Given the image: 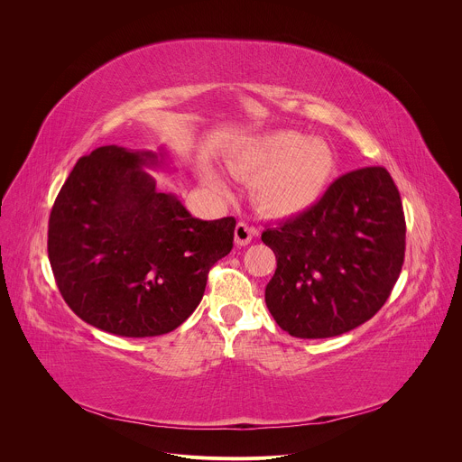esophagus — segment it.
<instances>
[{
    "label": "esophagus",
    "instance_id": "obj_1",
    "mask_svg": "<svg viewBox=\"0 0 462 462\" xmlns=\"http://www.w3.org/2000/svg\"><path fill=\"white\" fill-rule=\"evenodd\" d=\"M254 234H255V230H254V228H250L246 223L239 221V223L236 225V230H234V239H236V245H239V246H245V245H248V243L252 241Z\"/></svg>",
    "mask_w": 462,
    "mask_h": 462
}]
</instances>
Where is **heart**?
Listing matches in <instances>:
<instances>
[{
  "instance_id": "1",
  "label": "heart",
  "mask_w": 462,
  "mask_h": 462,
  "mask_svg": "<svg viewBox=\"0 0 462 462\" xmlns=\"http://www.w3.org/2000/svg\"><path fill=\"white\" fill-rule=\"evenodd\" d=\"M228 168L252 179L250 197L259 212L292 217L321 199L335 177L337 157L323 139H305L283 129L243 143L230 153ZM205 180L217 191H226L225 180L214 171H207Z\"/></svg>"
}]
</instances>
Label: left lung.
I'll use <instances>...</instances> for the list:
<instances>
[{"mask_svg": "<svg viewBox=\"0 0 462 462\" xmlns=\"http://www.w3.org/2000/svg\"><path fill=\"white\" fill-rule=\"evenodd\" d=\"M278 269L265 289L276 323L296 338H331L373 318L406 250L401 193L389 171H349L307 212L267 228Z\"/></svg>", "mask_w": 462, "mask_h": 462, "instance_id": "left-lung-1", "label": "left lung"}]
</instances>
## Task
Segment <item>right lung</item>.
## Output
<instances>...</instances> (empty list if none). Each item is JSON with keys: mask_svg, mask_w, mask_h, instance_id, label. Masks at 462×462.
I'll use <instances>...</instances> for the list:
<instances>
[{"mask_svg": "<svg viewBox=\"0 0 462 462\" xmlns=\"http://www.w3.org/2000/svg\"><path fill=\"white\" fill-rule=\"evenodd\" d=\"M166 159L164 150L97 148L75 164L51 210L56 285L100 331L127 338L173 331L234 246V217L201 221L157 189L144 168H162Z\"/></svg>", "mask_w": 462, "mask_h": 462, "instance_id": "1", "label": "right lung"}]
</instances>
